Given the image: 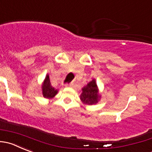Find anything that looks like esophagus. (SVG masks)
<instances>
[{
	"instance_id": "esophagus-1",
	"label": "esophagus",
	"mask_w": 152,
	"mask_h": 152,
	"mask_svg": "<svg viewBox=\"0 0 152 152\" xmlns=\"http://www.w3.org/2000/svg\"><path fill=\"white\" fill-rule=\"evenodd\" d=\"M73 85V82H70V83H67L64 85V86L65 87H72Z\"/></svg>"
}]
</instances>
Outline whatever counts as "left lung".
Segmentation results:
<instances>
[{"instance_id":"1","label":"left lung","mask_w":152,"mask_h":152,"mask_svg":"<svg viewBox=\"0 0 152 152\" xmlns=\"http://www.w3.org/2000/svg\"><path fill=\"white\" fill-rule=\"evenodd\" d=\"M80 99L85 104H96L99 101L100 96L99 94L96 81L92 80L88 84V85L82 88V93Z\"/></svg>"}]
</instances>
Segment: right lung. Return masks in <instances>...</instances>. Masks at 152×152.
<instances>
[{
	"label": "right lung",
	"mask_w": 152,
	"mask_h": 152,
	"mask_svg": "<svg viewBox=\"0 0 152 152\" xmlns=\"http://www.w3.org/2000/svg\"><path fill=\"white\" fill-rule=\"evenodd\" d=\"M58 91L56 90L51 85L50 81L49 76H47L45 78V80L44 82L43 85H42V93L45 98L50 99L55 96L56 94H57Z\"/></svg>",
	"instance_id": "right-lung-1"
}]
</instances>
